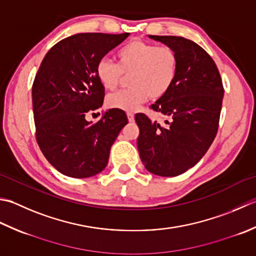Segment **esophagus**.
I'll return each instance as SVG.
<instances>
[{"mask_svg": "<svg viewBox=\"0 0 256 256\" xmlns=\"http://www.w3.org/2000/svg\"><path fill=\"white\" fill-rule=\"evenodd\" d=\"M128 118L130 122H133L134 121V114L133 113H128Z\"/></svg>", "mask_w": 256, "mask_h": 256, "instance_id": "1", "label": "esophagus"}]
</instances>
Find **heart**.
Returning a JSON list of instances; mask_svg holds the SVG:
<instances>
[{
    "label": "heart",
    "instance_id": "heart-1",
    "mask_svg": "<svg viewBox=\"0 0 256 256\" xmlns=\"http://www.w3.org/2000/svg\"><path fill=\"white\" fill-rule=\"evenodd\" d=\"M116 58L118 64L103 58L95 68L98 82L108 91L118 86L122 74H130L128 82L131 88L106 98L110 108L136 111L148 96L163 98L178 76V58L171 48L133 40L118 50Z\"/></svg>",
    "mask_w": 256,
    "mask_h": 256
}]
</instances>
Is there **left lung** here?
Here are the masks:
<instances>
[{"label":"left lung","instance_id":"left-lung-1","mask_svg":"<svg viewBox=\"0 0 256 256\" xmlns=\"http://www.w3.org/2000/svg\"><path fill=\"white\" fill-rule=\"evenodd\" d=\"M148 38L174 50L178 72L171 90L151 105L163 115V122L152 121L142 113L135 115L140 128L138 148L148 172L176 176L193 168L214 141L223 84L212 58L191 40L158 35Z\"/></svg>","mask_w":256,"mask_h":256}]
</instances>
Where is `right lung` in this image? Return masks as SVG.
I'll return each instance as SVG.
<instances>
[{"label":"right lung","mask_w":256,"mask_h":256,"mask_svg":"<svg viewBox=\"0 0 256 256\" xmlns=\"http://www.w3.org/2000/svg\"><path fill=\"white\" fill-rule=\"evenodd\" d=\"M128 35H72L55 44L38 68L32 88L36 140L48 161L66 176L84 178L102 172L128 122L125 112L115 108L103 112L96 124L85 118L103 104L98 62Z\"/></svg>","instance_id":"obj_1"}]
</instances>
